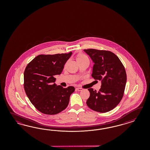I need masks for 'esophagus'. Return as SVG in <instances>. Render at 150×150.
Here are the masks:
<instances>
[{
	"instance_id": "1",
	"label": "esophagus",
	"mask_w": 150,
	"mask_h": 150,
	"mask_svg": "<svg viewBox=\"0 0 150 150\" xmlns=\"http://www.w3.org/2000/svg\"><path fill=\"white\" fill-rule=\"evenodd\" d=\"M76 90L78 91H81L83 90V88H80V87H77V88H76Z\"/></svg>"
}]
</instances>
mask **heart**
Returning a JSON list of instances; mask_svg holds the SVG:
<instances>
[{"label":"heart","mask_w":150,"mask_h":150,"mask_svg":"<svg viewBox=\"0 0 150 150\" xmlns=\"http://www.w3.org/2000/svg\"><path fill=\"white\" fill-rule=\"evenodd\" d=\"M75 59L76 60V62L79 64H80L83 63H90V59L85 54L83 53H79L75 56ZM68 62H67L65 65H67Z\"/></svg>","instance_id":"b5f03b06"}]
</instances>
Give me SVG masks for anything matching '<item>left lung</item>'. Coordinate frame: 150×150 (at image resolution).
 Listing matches in <instances>:
<instances>
[{
	"label": "left lung",
	"mask_w": 150,
	"mask_h": 150,
	"mask_svg": "<svg viewBox=\"0 0 150 150\" xmlns=\"http://www.w3.org/2000/svg\"><path fill=\"white\" fill-rule=\"evenodd\" d=\"M94 63L92 76L102 81L98 92L88 88L87 106L100 113L109 112L120 103L127 82V74L118 57L109 50H84Z\"/></svg>",
	"instance_id": "8db88e82"
}]
</instances>
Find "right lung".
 <instances>
[{"mask_svg":"<svg viewBox=\"0 0 150 150\" xmlns=\"http://www.w3.org/2000/svg\"><path fill=\"white\" fill-rule=\"evenodd\" d=\"M72 54L38 55L27 64L24 71V89L32 105L40 112L54 115L68 105L73 86L64 88L54 83Z\"/></svg>","mask_w":150,"mask_h":150,"instance_id":"obj_1","label":"right lung"}]
</instances>
